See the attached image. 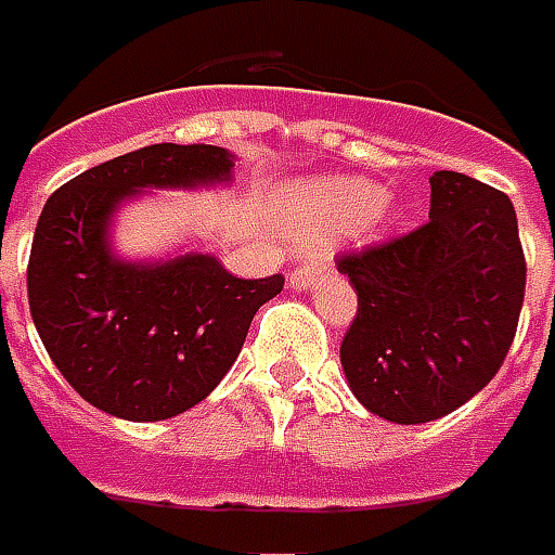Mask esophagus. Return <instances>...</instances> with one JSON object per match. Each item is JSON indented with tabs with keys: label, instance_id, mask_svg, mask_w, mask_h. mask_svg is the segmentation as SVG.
<instances>
[{
	"label": "esophagus",
	"instance_id": "obj_1",
	"mask_svg": "<svg viewBox=\"0 0 555 555\" xmlns=\"http://www.w3.org/2000/svg\"><path fill=\"white\" fill-rule=\"evenodd\" d=\"M322 270H327V258H315V255H312V258H304V261L294 267L292 273H288V282H292V288L300 292V288H307L309 282L319 276Z\"/></svg>",
	"mask_w": 555,
	"mask_h": 555
}]
</instances>
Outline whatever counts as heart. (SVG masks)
I'll list each match as a JSON object with an SVG mask.
<instances>
[{
  "label": "heart",
  "instance_id": "obj_1",
  "mask_svg": "<svg viewBox=\"0 0 555 555\" xmlns=\"http://www.w3.org/2000/svg\"><path fill=\"white\" fill-rule=\"evenodd\" d=\"M376 206V188L361 182H322L307 188L297 203V224L307 233L319 230H337L352 224L358 218L373 212Z\"/></svg>",
  "mask_w": 555,
  "mask_h": 555
}]
</instances>
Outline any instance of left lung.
<instances>
[{"label": "left lung", "mask_w": 555, "mask_h": 555, "mask_svg": "<svg viewBox=\"0 0 555 555\" xmlns=\"http://www.w3.org/2000/svg\"><path fill=\"white\" fill-rule=\"evenodd\" d=\"M358 292L340 343L371 413L420 425L467 404L499 373L526 297L514 203L462 172L431 176L428 221L337 255Z\"/></svg>", "instance_id": "obj_1"}]
</instances>
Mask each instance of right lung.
<instances>
[{"instance_id":"right-lung-1","label":"right lung","mask_w":555,"mask_h":555,"mask_svg":"<svg viewBox=\"0 0 555 555\" xmlns=\"http://www.w3.org/2000/svg\"><path fill=\"white\" fill-rule=\"evenodd\" d=\"M218 145H145L75 176L48 197L26 263L29 312L56 371L88 404L130 422L179 416L236 361L282 273L240 279L209 255L120 263L108 215L135 188L228 179Z\"/></svg>"}]
</instances>
